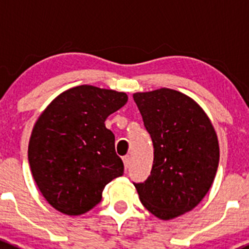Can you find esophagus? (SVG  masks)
Instances as JSON below:
<instances>
[{
    "label": "esophagus",
    "instance_id": "34e87169",
    "mask_svg": "<svg viewBox=\"0 0 249 249\" xmlns=\"http://www.w3.org/2000/svg\"><path fill=\"white\" fill-rule=\"evenodd\" d=\"M130 160H131V158L129 157V155H125L124 158H123V161H124V166H125V170L129 169L130 166Z\"/></svg>",
    "mask_w": 249,
    "mask_h": 249
}]
</instances>
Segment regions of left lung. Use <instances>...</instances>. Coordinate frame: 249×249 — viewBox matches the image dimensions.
I'll use <instances>...</instances> for the list:
<instances>
[{
    "mask_svg": "<svg viewBox=\"0 0 249 249\" xmlns=\"http://www.w3.org/2000/svg\"><path fill=\"white\" fill-rule=\"evenodd\" d=\"M134 100L154 147L150 176L134 185L150 213L172 219L210 190L219 164L217 135L201 107L182 92L162 88L136 92Z\"/></svg>",
    "mask_w": 249,
    "mask_h": 249,
    "instance_id": "left-lung-1",
    "label": "left lung"
}]
</instances>
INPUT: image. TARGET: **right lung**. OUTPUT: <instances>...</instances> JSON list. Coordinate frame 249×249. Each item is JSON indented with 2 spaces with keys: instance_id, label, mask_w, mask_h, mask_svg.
Wrapping results in <instances>:
<instances>
[{
  "instance_id": "1",
  "label": "right lung",
  "mask_w": 249,
  "mask_h": 249,
  "mask_svg": "<svg viewBox=\"0 0 249 249\" xmlns=\"http://www.w3.org/2000/svg\"><path fill=\"white\" fill-rule=\"evenodd\" d=\"M127 102L125 92L79 85L62 92L41 114L29 143V164L42 195L69 215L88 212L107 183L123 176L109 114Z\"/></svg>"
}]
</instances>
